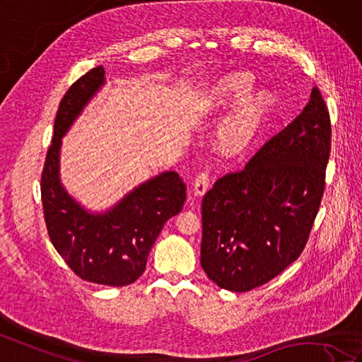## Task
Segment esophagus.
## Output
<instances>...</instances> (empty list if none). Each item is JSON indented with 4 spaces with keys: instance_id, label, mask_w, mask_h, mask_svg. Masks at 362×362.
I'll return each mask as SVG.
<instances>
[{
    "instance_id": "1",
    "label": "esophagus",
    "mask_w": 362,
    "mask_h": 362,
    "mask_svg": "<svg viewBox=\"0 0 362 362\" xmlns=\"http://www.w3.org/2000/svg\"><path fill=\"white\" fill-rule=\"evenodd\" d=\"M209 185H210V173H209V170L199 172L197 180H194V182H193V193H194V197L201 198L202 194H204L205 192H207Z\"/></svg>"
}]
</instances>
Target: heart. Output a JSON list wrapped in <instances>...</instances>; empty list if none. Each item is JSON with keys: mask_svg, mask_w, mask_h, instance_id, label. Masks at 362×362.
I'll use <instances>...</instances> for the list:
<instances>
[{"mask_svg": "<svg viewBox=\"0 0 362 362\" xmlns=\"http://www.w3.org/2000/svg\"><path fill=\"white\" fill-rule=\"evenodd\" d=\"M251 83L252 77L248 73L222 76L211 86V100L214 105H226L245 93ZM271 106L272 97L265 91H251L243 95L219 126L218 152L227 158H238L245 153L265 123Z\"/></svg>", "mask_w": 362, "mask_h": 362, "instance_id": "b5f03b06", "label": "heart"}]
</instances>
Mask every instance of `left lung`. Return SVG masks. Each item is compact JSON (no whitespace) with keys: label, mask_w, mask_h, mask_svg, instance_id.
Returning <instances> with one entry per match:
<instances>
[{"label":"left lung","mask_w":362,"mask_h":362,"mask_svg":"<svg viewBox=\"0 0 362 362\" xmlns=\"http://www.w3.org/2000/svg\"><path fill=\"white\" fill-rule=\"evenodd\" d=\"M330 135L314 86L305 110L245 169L223 175L204 194L201 265L219 288L251 291L300 257L323 198Z\"/></svg>","instance_id":"left-lung-1"}]
</instances>
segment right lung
I'll use <instances>...</instances> for the list:
<instances>
[{"instance_id":"add662e5","label":"right lung","mask_w":362,"mask_h":362,"mask_svg":"<svg viewBox=\"0 0 362 362\" xmlns=\"http://www.w3.org/2000/svg\"><path fill=\"white\" fill-rule=\"evenodd\" d=\"M105 83L99 65L77 79L64 95L41 177L48 236L77 277L106 286L139 279L164 223L182 210L185 184L177 172L143 182L106 213L93 214L65 192L59 180L61 139L95 91Z\"/></svg>"}]
</instances>
